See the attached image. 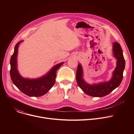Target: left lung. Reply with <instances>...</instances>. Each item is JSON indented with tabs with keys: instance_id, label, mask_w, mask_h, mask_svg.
<instances>
[{
	"instance_id": "8db88e82",
	"label": "left lung",
	"mask_w": 134,
	"mask_h": 134,
	"mask_svg": "<svg viewBox=\"0 0 134 134\" xmlns=\"http://www.w3.org/2000/svg\"><path fill=\"white\" fill-rule=\"evenodd\" d=\"M113 52L117 59V67L113 73V76L108 82L97 85H90L82 79V69L80 64L78 65L76 71V80L79 87L88 96L95 97H102L109 94L120 85L123 77V71L125 62L122 49L119 43L116 42L113 44Z\"/></svg>"
}]
</instances>
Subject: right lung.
Instances as JSON below:
<instances>
[{
  "label": "right lung",
  "mask_w": 134,
  "mask_h": 134,
  "mask_svg": "<svg viewBox=\"0 0 134 134\" xmlns=\"http://www.w3.org/2000/svg\"><path fill=\"white\" fill-rule=\"evenodd\" d=\"M22 41H19L15 47L14 53L10 59V76L15 85L25 94L30 97H40L47 93L54 85L56 72L63 62L55 66L48 74L41 78L27 79L22 78L17 69L18 47Z\"/></svg>",
  "instance_id": "obj_1"
}]
</instances>
